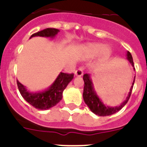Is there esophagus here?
Wrapping results in <instances>:
<instances>
[{"mask_svg":"<svg viewBox=\"0 0 147 147\" xmlns=\"http://www.w3.org/2000/svg\"><path fill=\"white\" fill-rule=\"evenodd\" d=\"M75 75H76V76H82L83 75V71L81 69H77V70H76V71H75Z\"/></svg>","mask_w":147,"mask_h":147,"instance_id":"obj_1","label":"esophagus"}]
</instances>
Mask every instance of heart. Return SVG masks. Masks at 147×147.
<instances>
[{
  "label": "heart",
  "instance_id": "heart-1",
  "mask_svg": "<svg viewBox=\"0 0 147 147\" xmlns=\"http://www.w3.org/2000/svg\"><path fill=\"white\" fill-rule=\"evenodd\" d=\"M84 52L88 56L92 57L100 54L101 57H108L111 54V49L108 47H103L100 43H88L84 47Z\"/></svg>",
  "mask_w": 147,
  "mask_h": 147
}]
</instances>
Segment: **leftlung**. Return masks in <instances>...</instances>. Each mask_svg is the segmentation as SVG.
I'll use <instances>...</instances> for the list:
<instances>
[{
  "instance_id": "8db88e82",
  "label": "left lung",
  "mask_w": 147,
  "mask_h": 147,
  "mask_svg": "<svg viewBox=\"0 0 147 147\" xmlns=\"http://www.w3.org/2000/svg\"><path fill=\"white\" fill-rule=\"evenodd\" d=\"M127 59L130 62V64L132 65V66L134 67V69L135 70L132 55H131L130 52L127 53ZM83 80H84V82H85L84 92H83V99L85 100V103L88 105V107H89L90 110L94 114L98 115V116L105 117L115 114L116 112L119 111L127 103L128 100H129V98L130 97V94H131V92H132L134 85L135 78L134 79V82H133L132 86L130 88L128 96L127 97L126 100L120 106H117V107H108V106H106L105 105H104V103L101 101L100 98H98L96 92L94 91V87H93V83H92V79L90 78L89 74H85L83 76Z\"/></svg>"
}]
</instances>
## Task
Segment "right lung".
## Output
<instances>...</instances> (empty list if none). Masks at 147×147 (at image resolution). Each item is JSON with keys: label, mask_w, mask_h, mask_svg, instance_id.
<instances>
[{"label": "right lung", "mask_w": 147, "mask_h": 147, "mask_svg": "<svg viewBox=\"0 0 147 147\" xmlns=\"http://www.w3.org/2000/svg\"><path fill=\"white\" fill-rule=\"evenodd\" d=\"M59 32V30L58 29L47 28L43 30L33 33L30 38L33 36L53 38ZM73 77V73L68 74L60 72L57 78L48 89L44 92L36 93H31L28 92L26 88L21 83L19 82V81H17V83L20 93L30 105L36 109L47 110L50 107H54L62 100V92L68 84L72 80Z\"/></svg>", "instance_id": "add662e5"}]
</instances>
